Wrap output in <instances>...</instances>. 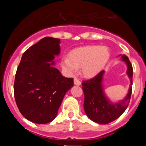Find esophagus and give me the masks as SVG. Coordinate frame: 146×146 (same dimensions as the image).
Masks as SVG:
<instances>
[{
  "label": "esophagus",
  "mask_w": 146,
  "mask_h": 146,
  "mask_svg": "<svg viewBox=\"0 0 146 146\" xmlns=\"http://www.w3.org/2000/svg\"><path fill=\"white\" fill-rule=\"evenodd\" d=\"M74 85H77V86H80L81 85L80 80L79 79H77V78H74Z\"/></svg>",
  "instance_id": "esophagus-1"
}]
</instances>
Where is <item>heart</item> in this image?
Wrapping results in <instances>:
<instances>
[{
    "mask_svg": "<svg viewBox=\"0 0 146 146\" xmlns=\"http://www.w3.org/2000/svg\"><path fill=\"white\" fill-rule=\"evenodd\" d=\"M109 49L105 46H86L73 50L70 58L66 57L61 62L62 67L72 76L81 68L82 75L93 77L101 72L110 58Z\"/></svg>",
    "mask_w": 146,
    "mask_h": 146,
    "instance_id": "heart-1",
    "label": "heart"
}]
</instances>
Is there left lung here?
Returning a JSON list of instances; mask_svg holds the SVG:
<instances>
[{
  "instance_id": "obj_1",
  "label": "left lung",
  "mask_w": 146,
  "mask_h": 146,
  "mask_svg": "<svg viewBox=\"0 0 146 146\" xmlns=\"http://www.w3.org/2000/svg\"><path fill=\"white\" fill-rule=\"evenodd\" d=\"M122 60L127 65V74L131 80L129 90L123 100L117 104L110 103L103 92L102 76L104 70L101 71L94 77L82 81V86L84 93V110L89 118L96 123L107 124L119 118L128 107L132 90L133 69L131 62L126 55L122 56Z\"/></svg>"
}]
</instances>
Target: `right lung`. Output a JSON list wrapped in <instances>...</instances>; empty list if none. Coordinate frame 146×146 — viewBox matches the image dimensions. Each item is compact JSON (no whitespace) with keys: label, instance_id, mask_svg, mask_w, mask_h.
Returning a JSON list of instances; mask_svg holds the SVG:
<instances>
[{"label":"right lung","instance_id":"right-lung-1","mask_svg":"<svg viewBox=\"0 0 146 146\" xmlns=\"http://www.w3.org/2000/svg\"><path fill=\"white\" fill-rule=\"evenodd\" d=\"M60 39L44 37L23 53L17 69L14 93L17 108L28 121L39 124L55 119L66 93L74 85L53 67Z\"/></svg>","mask_w":146,"mask_h":146}]
</instances>
